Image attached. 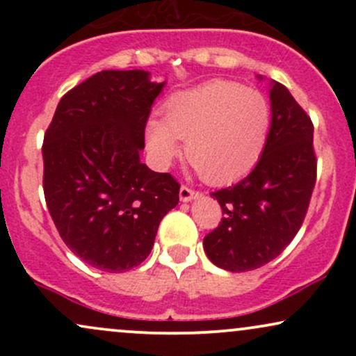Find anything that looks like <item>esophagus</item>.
<instances>
[{"label": "esophagus", "mask_w": 356, "mask_h": 356, "mask_svg": "<svg viewBox=\"0 0 356 356\" xmlns=\"http://www.w3.org/2000/svg\"><path fill=\"white\" fill-rule=\"evenodd\" d=\"M179 197H181L182 202H189V201H192V199L199 197V192L191 189V187H187V186H182L181 191H179Z\"/></svg>", "instance_id": "1"}]
</instances>
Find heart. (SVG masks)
<instances>
[{
    "label": "heart",
    "instance_id": "obj_1",
    "mask_svg": "<svg viewBox=\"0 0 356 356\" xmlns=\"http://www.w3.org/2000/svg\"><path fill=\"white\" fill-rule=\"evenodd\" d=\"M164 120L150 117L145 144L159 167L182 152L204 181L227 184L254 169L266 149L271 105L257 90L236 81L212 80L175 92L165 100Z\"/></svg>",
    "mask_w": 356,
    "mask_h": 356
}]
</instances>
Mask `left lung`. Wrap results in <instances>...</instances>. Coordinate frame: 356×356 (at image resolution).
<instances>
[{
	"mask_svg": "<svg viewBox=\"0 0 356 356\" xmlns=\"http://www.w3.org/2000/svg\"><path fill=\"white\" fill-rule=\"evenodd\" d=\"M269 100L271 129L259 162L243 181L211 194L222 219L204 238V251L231 273L252 271L283 252L303 224L316 182L312 118L275 80Z\"/></svg>",
	"mask_w": 356,
	"mask_h": 356,
	"instance_id": "8db88e82",
	"label": "left lung"
}]
</instances>
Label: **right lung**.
<instances>
[{
	"label": "right lung",
	"instance_id": "right-lung-1",
	"mask_svg": "<svg viewBox=\"0 0 356 356\" xmlns=\"http://www.w3.org/2000/svg\"><path fill=\"white\" fill-rule=\"evenodd\" d=\"M165 81L144 70H104L61 97L43 140V191L61 239L105 273L150 254L179 202L170 174L140 162L150 108Z\"/></svg>",
	"mask_w": 356,
	"mask_h": 356
}]
</instances>
